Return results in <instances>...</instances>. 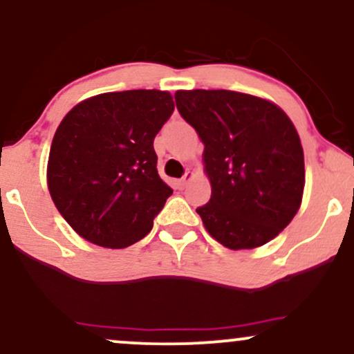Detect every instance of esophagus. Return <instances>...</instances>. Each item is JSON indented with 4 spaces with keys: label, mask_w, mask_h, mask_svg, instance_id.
I'll list each match as a JSON object with an SVG mask.
<instances>
[{
    "label": "esophagus",
    "mask_w": 354,
    "mask_h": 354,
    "mask_svg": "<svg viewBox=\"0 0 354 354\" xmlns=\"http://www.w3.org/2000/svg\"><path fill=\"white\" fill-rule=\"evenodd\" d=\"M191 180H193V173H191V171H186V173H185V176L181 178V186H186Z\"/></svg>",
    "instance_id": "34e87169"
}]
</instances>
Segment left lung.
Instances as JSON below:
<instances>
[{"label": "left lung", "mask_w": 354, "mask_h": 354, "mask_svg": "<svg viewBox=\"0 0 354 354\" xmlns=\"http://www.w3.org/2000/svg\"><path fill=\"white\" fill-rule=\"evenodd\" d=\"M176 108L205 145L211 198L205 228L230 250L266 245L298 213L304 156L295 124L270 101L228 91H176Z\"/></svg>", "instance_id": "obj_1"}]
</instances>
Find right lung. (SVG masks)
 Masks as SVG:
<instances>
[{"instance_id":"1","label":"right lung","mask_w":354,"mask_h":354,"mask_svg":"<svg viewBox=\"0 0 354 354\" xmlns=\"http://www.w3.org/2000/svg\"><path fill=\"white\" fill-rule=\"evenodd\" d=\"M173 109L168 91L129 89L81 101L63 118L51 143L48 188L81 238L118 250L151 231L173 194L153 148Z\"/></svg>"}]
</instances>
